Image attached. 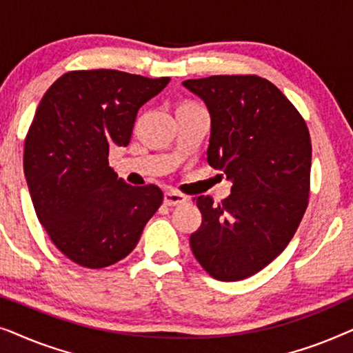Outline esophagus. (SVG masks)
Masks as SVG:
<instances>
[{
  "label": "esophagus",
  "instance_id": "34e87169",
  "mask_svg": "<svg viewBox=\"0 0 353 353\" xmlns=\"http://www.w3.org/2000/svg\"><path fill=\"white\" fill-rule=\"evenodd\" d=\"M186 201H188V197L178 191H167L165 194H163V202H165V205H168V207L181 205V204H185Z\"/></svg>",
  "mask_w": 353,
  "mask_h": 353
}]
</instances>
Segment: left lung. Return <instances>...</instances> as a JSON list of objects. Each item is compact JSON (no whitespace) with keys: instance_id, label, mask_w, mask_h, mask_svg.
<instances>
[{"instance_id":"left-lung-1","label":"left lung","mask_w":353,"mask_h":353,"mask_svg":"<svg viewBox=\"0 0 353 353\" xmlns=\"http://www.w3.org/2000/svg\"><path fill=\"white\" fill-rule=\"evenodd\" d=\"M183 86L209 109L207 162L233 183L220 204L196 197L202 223L191 250L210 276L239 281L286 249L305 214L310 133L291 101L262 77L212 75Z\"/></svg>"}]
</instances>
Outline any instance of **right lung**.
<instances>
[{
    "label": "right lung",
    "instance_id": "obj_1",
    "mask_svg": "<svg viewBox=\"0 0 353 353\" xmlns=\"http://www.w3.org/2000/svg\"><path fill=\"white\" fill-rule=\"evenodd\" d=\"M170 79L74 70L43 96L23 146L37 216L67 259L104 268L137 248L161 207L157 186H132L109 167V148L128 146L137 114Z\"/></svg>",
    "mask_w": 353,
    "mask_h": 353
}]
</instances>
